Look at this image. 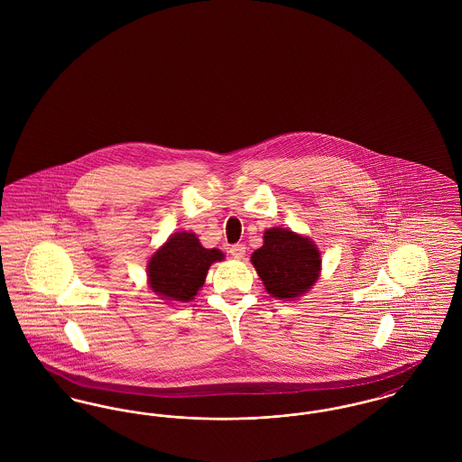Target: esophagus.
I'll use <instances>...</instances> for the list:
<instances>
[{"instance_id":"esophagus-1","label":"esophagus","mask_w":462,"mask_h":462,"mask_svg":"<svg viewBox=\"0 0 462 462\" xmlns=\"http://www.w3.org/2000/svg\"><path fill=\"white\" fill-rule=\"evenodd\" d=\"M245 245L242 243H236V245H231V248H229V254L235 257V259H242L243 255H245Z\"/></svg>"}]
</instances>
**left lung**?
I'll return each instance as SVG.
<instances>
[{"instance_id":"obj_1","label":"left lung","mask_w":462,"mask_h":462,"mask_svg":"<svg viewBox=\"0 0 462 462\" xmlns=\"http://www.w3.org/2000/svg\"><path fill=\"white\" fill-rule=\"evenodd\" d=\"M252 264L273 297L291 300L313 287L321 257L308 238L291 229L273 227L264 233V245L252 254Z\"/></svg>"}]
</instances>
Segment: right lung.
Instances as JSON below:
<instances>
[{
	"mask_svg": "<svg viewBox=\"0 0 462 462\" xmlns=\"http://www.w3.org/2000/svg\"><path fill=\"white\" fill-rule=\"evenodd\" d=\"M222 259L217 248H203L195 233H175L151 257L149 285L162 299L188 302L203 287L210 264Z\"/></svg>",
	"mask_w": 462,
	"mask_h": 462,
	"instance_id": "1",
	"label": "right lung"
}]
</instances>
